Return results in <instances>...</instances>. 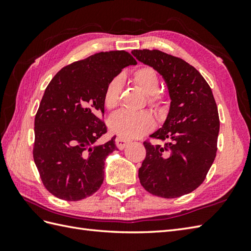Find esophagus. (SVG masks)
I'll return each instance as SVG.
<instances>
[{"mask_svg":"<svg viewBox=\"0 0 251 251\" xmlns=\"http://www.w3.org/2000/svg\"><path fill=\"white\" fill-rule=\"evenodd\" d=\"M128 143H129V140H126L122 137H117L115 139V145H116L117 148L120 149V150H123V149H124L127 145H128Z\"/></svg>","mask_w":251,"mask_h":251,"instance_id":"34e87169","label":"esophagus"}]
</instances>
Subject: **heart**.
Returning a JSON list of instances; mask_svg holds the SVG:
<instances>
[{
    "label": "heart",
    "mask_w": 251,
    "mask_h": 251,
    "mask_svg": "<svg viewBox=\"0 0 251 251\" xmlns=\"http://www.w3.org/2000/svg\"><path fill=\"white\" fill-rule=\"evenodd\" d=\"M132 81L143 93L148 95V103L158 114L167 111V99L164 94L157 92L159 88V77L152 67L141 66L132 73ZM124 79L122 75L114 76L106 84L103 93V104L108 110H114L120 103V96ZM155 126L153 116L149 112L121 111L113 114L109 120V128L119 137L125 139H134L152 130Z\"/></svg>",
    "instance_id": "b5f03b06"
}]
</instances>
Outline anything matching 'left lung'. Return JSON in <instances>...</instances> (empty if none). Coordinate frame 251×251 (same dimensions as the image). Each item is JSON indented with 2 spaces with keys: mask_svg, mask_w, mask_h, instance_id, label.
I'll return each instance as SVG.
<instances>
[{
  "mask_svg": "<svg viewBox=\"0 0 251 251\" xmlns=\"http://www.w3.org/2000/svg\"><path fill=\"white\" fill-rule=\"evenodd\" d=\"M131 54L161 74L172 99L163 127L151 135L167 142H143L147 154L138 174L140 183L164 199L191 193L205 180L217 154L220 121L211 88L181 58L158 50H135Z\"/></svg>",
  "mask_w": 251,
  "mask_h": 251,
  "instance_id": "left-lung-1",
  "label": "left lung"
}]
</instances>
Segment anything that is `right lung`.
I'll return each mask as SVG.
<instances>
[{"label": "right lung", "instance_id": "right-lung-1", "mask_svg": "<svg viewBox=\"0 0 251 251\" xmlns=\"http://www.w3.org/2000/svg\"><path fill=\"white\" fill-rule=\"evenodd\" d=\"M137 61L125 50L100 51L63 67L47 85L34 120L33 158L46 190L65 201L97 192L115 137L96 145L108 129L103 93L110 79Z\"/></svg>", "mask_w": 251, "mask_h": 251}]
</instances>
